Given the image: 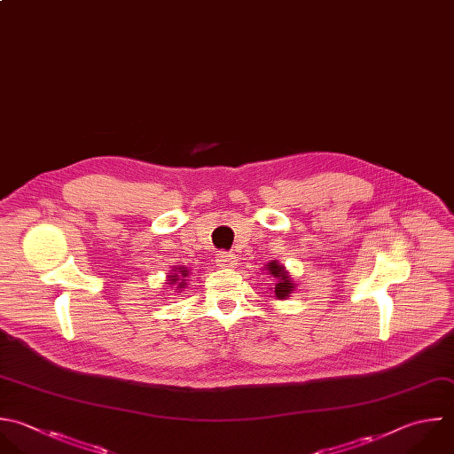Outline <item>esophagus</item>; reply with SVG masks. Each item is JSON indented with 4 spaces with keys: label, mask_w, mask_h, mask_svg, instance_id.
<instances>
[{
    "label": "esophagus",
    "mask_w": 454,
    "mask_h": 454,
    "mask_svg": "<svg viewBox=\"0 0 454 454\" xmlns=\"http://www.w3.org/2000/svg\"><path fill=\"white\" fill-rule=\"evenodd\" d=\"M236 264H238V259L232 254H227V252L218 254V266L220 268L231 270V268H236Z\"/></svg>",
    "instance_id": "1"
}]
</instances>
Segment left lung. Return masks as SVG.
<instances>
[{"label": "left lung", "mask_w": 454, "mask_h": 454, "mask_svg": "<svg viewBox=\"0 0 454 454\" xmlns=\"http://www.w3.org/2000/svg\"><path fill=\"white\" fill-rule=\"evenodd\" d=\"M264 270L268 271V275H271V277L275 278L273 287H270L271 293L275 294V298H278V300H287V296L294 291L296 284H294V280L291 278V275H289V271L286 270V266L280 264L278 261H271V262H268V264L264 266Z\"/></svg>", "instance_id": "obj_1"}]
</instances>
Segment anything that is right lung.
Instances as JSON below:
<instances>
[{"label":"right lung","mask_w":454,"mask_h":454,"mask_svg":"<svg viewBox=\"0 0 454 454\" xmlns=\"http://www.w3.org/2000/svg\"><path fill=\"white\" fill-rule=\"evenodd\" d=\"M188 275H190L188 268H184V266H174V268L170 270V273L167 275V284H168V287H176V291L181 293V291L188 286V282H186V277H188Z\"/></svg>","instance_id":"1"}]
</instances>
